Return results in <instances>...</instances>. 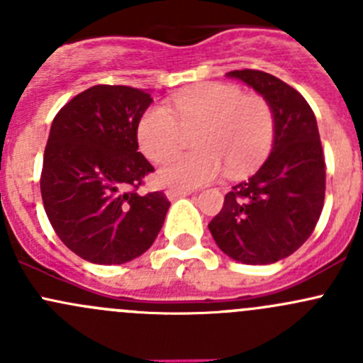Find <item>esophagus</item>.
I'll use <instances>...</instances> for the list:
<instances>
[{
	"label": "esophagus",
	"instance_id": "1",
	"mask_svg": "<svg viewBox=\"0 0 363 363\" xmlns=\"http://www.w3.org/2000/svg\"><path fill=\"white\" fill-rule=\"evenodd\" d=\"M189 191H182V189H167L164 191V196H167L168 200H175L179 199V196H188Z\"/></svg>",
	"mask_w": 363,
	"mask_h": 363
}]
</instances>
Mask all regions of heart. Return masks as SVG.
Here are the masks:
<instances>
[{"mask_svg":"<svg viewBox=\"0 0 363 363\" xmlns=\"http://www.w3.org/2000/svg\"><path fill=\"white\" fill-rule=\"evenodd\" d=\"M170 111L151 107L137 124L140 151L152 161H163L177 152L182 130H197L194 147L199 151L167 161L158 170L163 186L193 189L211 182L226 167L235 177L269 155L274 140L270 105L256 94H244L233 84H205L172 98Z\"/></svg>","mask_w":363,"mask_h":363,"instance_id":"heart-1","label":"heart"}]
</instances>
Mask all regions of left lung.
Returning a JSON list of instances; mask_svg holds the SVG:
<instances>
[{
	"mask_svg": "<svg viewBox=\"0 0 363 363\" xmlns=\"http://www.w3.org/2000/svg\"><path fill=\"white\" fill-rule=\"evenodd\" d=\"M270 105L274 142L269 158L226 193L208 223L218 247L246 265L276 263L313 233L325 200V158L314 112L302 94L259 69L228 72Z\"/></svg>",
	"mask_w": 363,
	"mask_h": 363,
	"instance_id": "obj_1",
	"label": "left lung"
}]
</instances>
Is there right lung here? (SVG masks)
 <instances>
[{
	"mask_svg": "<svg viewBox=\"0 0 363 363\" xmlns=\"http://www.w3.org/2000/svg\"><path fill=\"white\" fill-rule=\"evenodd\" d=\"M149 91L93 86L69 100L50 126L43 155V207L65 246L98 265L144 255L170 202L161 191L138 195L152 164L138 152L137 124Z\"/></svg>",
	"mask_w": 363,
	"mask_h": 363,
	"instance_id": "add662e5",
	"label": "right lung"
}]
</instances>
